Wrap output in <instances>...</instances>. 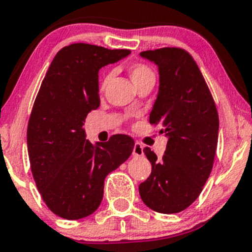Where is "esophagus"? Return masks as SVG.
<instances>
[{
	"instance_id": "34e87169",
	"label": "esophagus",
	"mask_w": 252,
	"mask_h": 252,
	"mask_svg": "<svg viewBox=\"0 0 252 252\" xmlns=\"http://www.w3.org/2000/svg\"><path fill=\"white\" fill-rule=\"evenodd\" d=\"M132 155H133V157H142V155H143V145L139 143V142H136V143H134L133 150H132Z\"/></svg>"
}]
</instances>
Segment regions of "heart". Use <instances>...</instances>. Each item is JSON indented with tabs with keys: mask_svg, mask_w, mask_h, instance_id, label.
Returning a JSON list of instances; mask_svg holds the SVG:
<instances>
[{
	"mask_svg": "<svg viewBox=\"0 0 252 252\" xmlns=\"http://www.w3.org/2000/svg\"><path fill=\"white\" fill-rule=\"evenodd\" d=\"M128 74H129V76H131L132 81H133L134 85H136L138 81H141V80H143L144 77L153 76L152 70L148 68V66L143 63L131 64V65L128 66ZM108 80H109V76L105 77V79L102 81V85H100V88H102V90L105 87Z\"/></svg>",
	"mask_w": 252,
	"mask_h": 252,
	"instance_id": "b5f03b06",
	"label": "heart"
}]
</instances>
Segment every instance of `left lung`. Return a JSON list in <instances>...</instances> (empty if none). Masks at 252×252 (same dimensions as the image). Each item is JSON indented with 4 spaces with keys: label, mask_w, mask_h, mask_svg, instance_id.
Masks as SVG:
<instances>
[{
    "label": "left lung",
    "mask_w": 252,
    "mask_h": 252,
    "mask_svg": "<svg viewBox=\"0 0 252 252\" xmlns=\"http://www.w3.org/2000/svg\"><path fill=\"white\" fill-rule=\"evenodd\" d=\"M159 66L160 86L149 116L168 137L165 154L144 148L152 173L139 184L149 209L177 214L200 195L211 173L219 141V113L214 97L193 57L186 49L164 47L141 52Z\"/></svg>",
    "instance_id": "left-lung-1"
}]
</instances>
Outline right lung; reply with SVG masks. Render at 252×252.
I'll return each instance as SVG.
<instances>
[{
	"mask_svg": "<svg viewBox=\"0 0 252 252\" xmlns=\"http://www.w3.org/2000/svg\"><path fill=\"white\" fill-rule=\"evenodd\" d=\"M131 53L72 43L56 54L28 124V152L36 187L47 207L65 220L90 216L102 203L105 177L132 154L134 141L114 134L92 145L82 129L99 107L98 71Z\"/></svg>",
	"mask_w": 252,
	"mask_h": 252,
	"instance_id": "obj_1",
	"label": "right lung"
}]
</instances>
